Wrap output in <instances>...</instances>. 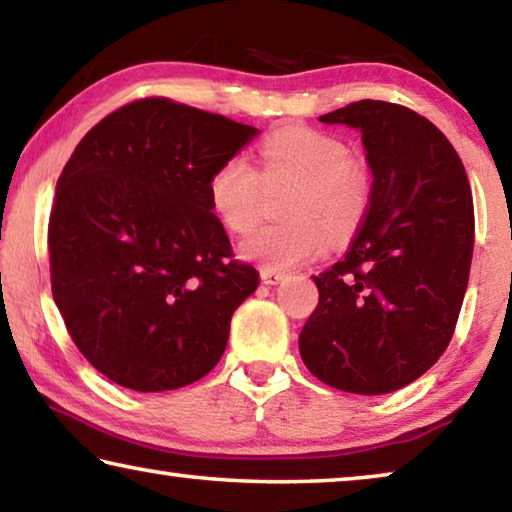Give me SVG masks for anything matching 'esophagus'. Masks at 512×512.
<instances>
[{
	"mask_svg": "<svg viewBox=\"0 0 512 512\" xmlns=\"http://www.w3.org/2000/svg\"><path fill=\"white\" fill-rule=\"evenodd\" d=\"M259 278H262L266 285H276V282L285 278V271L271 269V266H259Z\"/></svg>",
	"mask_w": 512,
	"mask_h": 512,
	"instance_id": "obj_1",
	"label": "esophagus"
}]
</instances>
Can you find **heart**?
I'll return each instance as SVG.
<instances>
[{
    "label": "heart",
    "mask_w": 512,
    "mask_h": 512,
    "mask_svg": "<svg viewBox=\"0 0 512 512\" xmlns=\"http://www.w3.org/2000/svg\"><path fill=\"white\" fill-rule=\"evenodd\" d=\"M294 183L282 202L287 220L259 227L241 253L271 269H287L347 243L370 211L372 181L363 160L340 137L308 126H287L259 144V170L248 158L230 156L209 179V204L220 225L246 234L257 225L264 188Z\"/></svg>",
    "instance_id": "obj_1"
}]
</instances>
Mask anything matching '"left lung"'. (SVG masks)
Masks as SVG:
<instances>
[{"instance_id":"8db88e82","label":"left lung","mask_w":512,"mask_h":512,"mask_svg":"<svg viewBox=\"0 0 512 512\" xmlns=\"http://www.w3.org/2000/svg\"><path fill=\"white\" fill-rule=\"evenodd\" d=\"M361 128L372 200L347 255L315 278L319 303L301 358L333 388L381 395L411 384L446 352L474 255V200L453 144L432 121L386 101L319 117Z\"/></svg>"}]
</instances>
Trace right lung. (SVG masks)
Segmentation results:
<instances>
[{"mask_svg": "<svg viewBox=\"0 0 512 512\" xmlns=\"http://www.w3.org/2000/svg\"><path fill=\"white\" fill-rule=\"evenodd\" d=\"M257 128L165 96L114 110L57 179L48 223L52 296L75 347L142 393L202 379L232 312L257 289L209 204V179Z\"/></svg>", "mask_w": 512, "mask_h": 512, "instance_id": "obj_1", "label": "right lung"}]
</instances>
